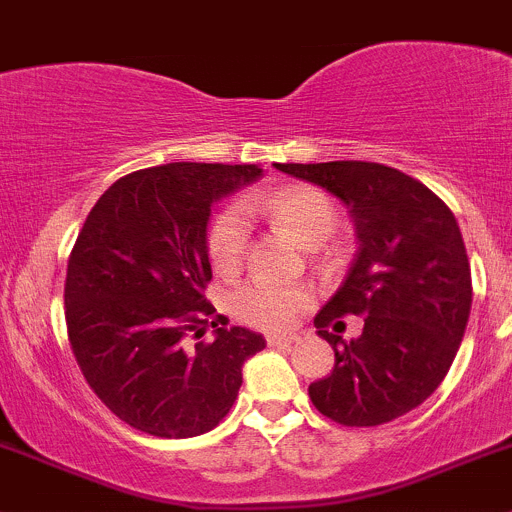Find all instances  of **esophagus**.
Wrapping results in <instances>:
<instances>
[{
  "label": "esophagus",
  "mask_w": 512,
  "mask_h": 512,
  "mask_svg": "<svg viewBox=\"0 0 512 512\" xmlns=\"http://www.w3.org/2000/svg\"><path fill=\"white\" fill-rule=\"evenodd\" d=\"M297 342V337H292V334H270L267 337V344L270 347H289V344Z\"/></svg>",
  "instance_id": "1"
}]
</instances>
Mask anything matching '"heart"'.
<instances>
[{"instance_id": "1", "label": "heart", "mask_w": 512, "mask_h": 512, "mask_svg": "<svg viewBox=\"0 0 512 512\" xmlns=\"http://www.w3.org/2000/svg\"><path fill=\"white\" fill-rule=\"evenodd\" d=\"M260 210L277 230L292 237L302 247H317L327 240L337 225L332 200L307 185H287L267 195L262 203L245 200L240 208H227L213 220L208 230V255L220 275L240 270L250 240L247 215ZM312 302V292L297 285L252 280L230 294V309L240 322L250 327L280 332L289 327Z\"/></svg>"}]
</instances>
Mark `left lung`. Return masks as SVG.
<instances>
[{
    "mask_svg": "<svg viewBox=\"0 0 512 512\" xmlns=\"http://www.w3.org/2000/svg\"><path fill=\"white\" fill-rule=\"evenodd\" d=\"M347 205L356 255L314 327L334 349L312 404L344 426H379L421 406L456 359L471 314V265L461 227L438 195L401 170L364 160L275 163ZM366 313L352 343L328 332ZM343 324V323H342Z\"/></svg>",
    "mask_w": 512,
    "mask_h": 512,
    "instance_id": "left-lung-1",
    "label": "left lung"
}]
</instances>
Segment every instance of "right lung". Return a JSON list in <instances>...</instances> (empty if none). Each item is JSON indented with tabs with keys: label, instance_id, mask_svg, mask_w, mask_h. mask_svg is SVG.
I'll list each match as a JSON object with an SVG mask.
<instances>
[{
	"label": "right lung",
	"instance_id": "obj_1",
	"mask_svg": "<svg viewBox=\"0 0 512 512\" xmlns=\"http://www.w3.org/2000/svg\"><path fill=\"white\" fill-rule=\"evenodd\" d=\"M262 175L257 165L168 163L116 180L91 208L66 270L69 342L86 381L121 421L160 438L218 426L265 349L245 327L205 334L210 208Z\"/></svg>",
	"mask_w": 512,
	"mask_h": 512
}]
</instances>
